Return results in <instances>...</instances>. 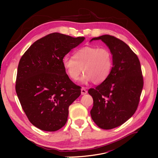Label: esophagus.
<instances>
[{"label":"esophagus","mask_w":158,"mask_h":158,"mask_svg":"<svg viewBox=\"0 0 158 158\" xmlns=\"http://www.w3.org/2000/svg\"><path fill=\"white\" fill-rule=\"evenodd\" d=\"M88 93L87 90L85 89L84 88H82V89H81V94L82 95H85Z\"/></svg>","instance_id":"1"}]
</instances>
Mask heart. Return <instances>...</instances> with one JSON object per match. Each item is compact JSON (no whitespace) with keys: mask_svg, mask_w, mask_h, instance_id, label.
<instances>
[{"mask_svg":"<svg viewBox=\"0 0 158 158\" xmlns=\"http://www.w3.org/2000/svg\"><path fill=\"white\" fill-rule=\"evenodd\" d=\"M62 64L66 74L76 81L83 72L80 82L87 84L92 82L101 84L106 80L113 68V55L108 49L95 47H84L76 50L73 58L64 56Z\"/></svg>","mask_w":158,"mask_h":158,"instance_id":"heart-1","label":"heart"}]
</instances>
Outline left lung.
<instances>
[{
  "mask_svg": "<svg viewBox=\"0 0 158 158\" xmlns=\"http://www.w3.org/2000/svg\"><path fill=\"white\" fill-rule=\"evenodd\" d=\"M94 40H102L113 55L108 78L88 91L94 100L92 120L99 128L109 130L121 126L135 113L144 82L139 59L125 42L109 35L90 41Z\"/></svg>",
  "mask_w": 158,
  "mask_h": 158,
  "instance_id": "1",
  "label": "left lung"
}]
</instances>
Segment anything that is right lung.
<instances>
[{
    "label": "right lung",
    "instance_id": "obj_1",
    "mask_svg": "<svg viewBox=\"0 0 158 158\" xmlns=\"http://www.w3.org/2000/svg\"><path fill=\"white\" fill-rule=\"evenodd\" d=\"M84 40L51 33L33 43L19 62L16 92L29 121L40 130L53 132L63 127L69 106L80 95L62 60Z\"/></svg>",
    "mask_w": 158,
    "mask_h": 158
}]
</instances>
